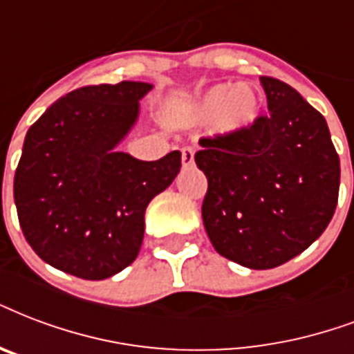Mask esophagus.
<instances>
[{
    "label": "esophagus",
    "instance_id": "obj_1",
    "mask_svg": "<svg viewBox=\"0 0 354 354\" xmlns=\"http://www.w3.org/2000/svg\"><path fill=\"white\" fill-rule=\"evenodd\" d=\"M193 163H195V150H193V148L185 147L182 150V165L191 167Z\"/></svg>",
    "mask_w": 354,
    "mask_h": 354
}]
</instances>
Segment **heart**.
<instances>
[{
    "label": "heart",
    "mask_w": 354,
    "mask_h": 354,
    "mask_svg": "<svg viewBox=\"0 0 354 354\" xmlns=\"http://www.w3.org/2000/svg\"><path fill=\"white\" fill-rule=\"evenodd\" d=\"M261 115V98L250 85L219 83L207 88L189 111L187 122L204 126L213 122V131L223 137L247 133Z\"/></svg>",
    "instance_id": "b5f03b06"
}]
</instances>
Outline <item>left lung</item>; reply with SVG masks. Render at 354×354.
<instances>
[{"mask_svg":"<svg viewBox=\"0 0 354 354\" xmlns=\"http://www.w3.org/2000/svg\"><path fill=\"white\" fill-rule=\"evenodd\" d=\"M269 115L239 137L202 139V221L221 256L273 269L325 232L338 204L339 158L327 120L288 83L260 77Z\"/></svg>","mask_w":354,"mask_h":354,"instance_id":"8db88e82","label":"left lung"}]
</instances>
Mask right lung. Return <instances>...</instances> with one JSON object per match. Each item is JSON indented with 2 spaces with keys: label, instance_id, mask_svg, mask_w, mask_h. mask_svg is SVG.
<instances>
[{
  "label": "right lung",
  "instance_id": "right-lung-1",
  "mask_svg": "<svg viewBox=\"0 0 354 354\" xmlns=\"http://www.w3.org/2000/svg\"><path fill=\"white\" fill-rule=\"evenodd\" d=\"M152 87H81L27 131L15 174L16 212L31 249L59 271L104 280L139 254L147 206L182 167L178 150L158 161L118 152Z\"/></svg>",
  "mask_w": 354,
  "mask_h": 354
}]
</instances>
